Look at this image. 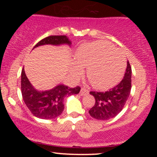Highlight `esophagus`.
<instances>
[{
    "instance_id": "1",
    "label": "esophagus",
    "mask_w": 157,
    "mask_h": 157,
    "mask_svg": "<svg viewBox=\"0 0 157 157\" xmlns=\"http://www.w3.org/2000/svg\"><path fill=\"white\" fill-rule=\"evenodd\" d=\"M80 95H82V96H83V95H86L87 94H89V90H87L86 89H84V88H82L80 90Z\"/></svg>"
}]
</instances>
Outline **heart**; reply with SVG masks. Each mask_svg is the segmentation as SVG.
Here are the masks:
<instances>
[{"instance_id":"obj_1","label":"heart","mask_w":157,"mask_h":157,"mask_svg":"<svg viewBox=\"0 0 157 157\" xmlns=\"http://www.w3.org/2000/svg\"><path fill=\"white\" fill-rule=\"evenodd\" d=\"M75 60L77 63H74L71 69L72 76L78 77L83 72L82 67H87L88 79L97 89H106L116 85L125 69V57L104 41L80 46L75 53Z\"/></svg>"}]
</instances>
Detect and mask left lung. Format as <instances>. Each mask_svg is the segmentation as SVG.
Wrapping results in <instances>:
<instances>
[{
	"instance_id": "8db88e82",
	"label": "left lung",
	"mask_w": 157,
	"mask_h": 157,
	"mask_svg": "<svg viewBox=\"0 0 157 157\" xmlns=\"http://www.w3.org/2000/svg\"><path fill=\"white\" fill-rule=\"evenodd\" d=\"M131 89V67L129 61L123 79L119 84L107 91H90L95 98L94 105L89 110L91 117L106 120L116 117L123 109Z\"/></svg>"
}]
</instances>
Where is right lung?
I'll return each mask as SVG.
<instances>
[{
  "label": "right lung",
  "mask_w": 157,
  "mask_h": 157,
  "mask_svg": "<svg viewBox=\"0 0 157 157\" xmlns=\"http://www.w3.org/2000/svg\"><path fill=\"white\" fill-rule=\"evenodd\" d=\"M71 45V41L66 35H52L41 40L34 48L42 45ZM80 91V86L69 88L58 85L51 90L39 91L35 89L27 78L24 68L21 72V93L27 108L36 117L50 120L60 116L63 111L64 97L76 94Z\"/></svg>",
  "instance_id": "1"
}]
</instances>
